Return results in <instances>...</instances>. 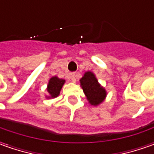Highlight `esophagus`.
I'll return each mask as SVG.
<instances>
[{"label": "esophagus", "instance_id": "34e87169", "mask_svg": "<svg viewBox=\"0 0 154 154\" xmlns=\"http://www.w3.org/2000/svg\"><path fill=\"white\" fill-rule=\"evenodd\" d=\"M71 80L73 82H75L76 81V74L75 73H71Z\"/></svg>", "mask_w": 154, "mask_h": 154}]
</instances>
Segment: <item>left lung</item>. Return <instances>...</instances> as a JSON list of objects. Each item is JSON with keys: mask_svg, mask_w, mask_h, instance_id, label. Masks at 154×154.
I'll list each match as a JSON object with an SVG mask.
<instances>
[{"mask_svg": "<svg viewBox=\"0 0 154 154\" xmlns=\"http://www.w3.org/2000/svg\"><path fill=\"white\" fill-rule=\"evenodd\" d=\"M80 85L91 104L98 105V103L103 102L106 96V92L98 84V80L92 73L86 72L80 79Z\"/></svg>", "mask_w": 154, "mask_h": 154, "instance_id": "8db88e82", "label": "left lung"}]
</instances>
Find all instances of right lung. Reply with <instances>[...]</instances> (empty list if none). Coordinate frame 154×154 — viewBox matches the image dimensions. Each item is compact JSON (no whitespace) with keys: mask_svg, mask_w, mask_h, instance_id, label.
I'll list each match as a JSON object with an SVG mask.
<instances>
[{"mask_svg":"<svg viewBox=\"0 0 154 154\" xmlns=\"http://www.w3.org/2000/svg\"><path fill=\"white\" fill-rule=\"evenodd\" d=\"M64 82H65V80L59 79L57 77L51 78L49 81V85H48V88H47V91L49 92L51 98H56L59 95Z\"/></svg>","mask_w":154,"mask_h":154,"instance_id":"add662e5","label":"right lung"}]
</instances>
